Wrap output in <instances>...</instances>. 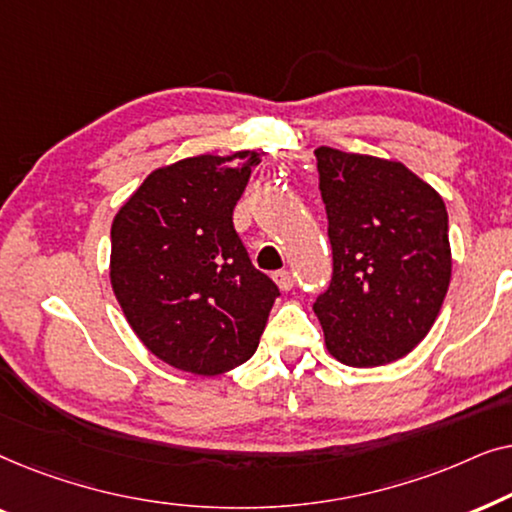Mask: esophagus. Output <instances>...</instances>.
Segmentation results:
<instances>
[{"instance_id": "obj_1", "label": "esophagus", "mask_w": 512, "mask_h": 512, "mask_svg": "<svg viewBox=\"0 0 512 512\" xmlns=\"http://www.w3.org/2000/svg\"><path fill=\"white\" fill-rule=\"evenodd\" d=\"M272 279H275V284L279 286L282 291H291L293 289V275L289 270H279L272 275Z\"/></svg>"}]
</instances>
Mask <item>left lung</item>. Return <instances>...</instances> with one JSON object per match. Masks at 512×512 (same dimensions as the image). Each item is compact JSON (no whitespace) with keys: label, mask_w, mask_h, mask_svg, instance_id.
Returning a JSON list of instances; mask_svg holds the SVG:
<instances>
[{"label":"left lung","mask_w":512,"mask_h":512,"mask_svg":"<svg viewBox=\"0 0 512 512\" xmlns=\"http://www.w3.org/2000/svg\"><path fill=\"white\" fill-rule=\"evenodd\" d=\"M333 277L314 303L326 349L352 368L410 354L431 331L452 277L447 209L398 160L314 151Z\"/></svg>","instance_id":"obj_1"}]
</instances>
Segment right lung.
<instances>
[{"label": "right lung", "mask_w": 512, "mask_h": 512, "mask_svg": "<svg viewBox=\"0 0 512 512\" xmlns=\"http://www.w3.org/2000/svg\"><path fill=\"white\" fill-rule=\"evenodd\" d=\"M261 153L158 167L111 223L109 279L153 356L193 375H223L254 356L277 284L256 270L233 209Z\"/></svg>", "instance_id": "1"}]
</instances>
